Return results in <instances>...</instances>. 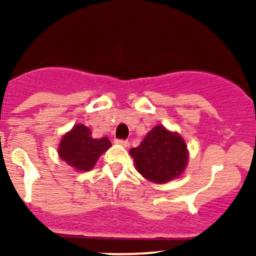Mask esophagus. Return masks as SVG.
Returning <instances> with one entry per match:
<instances>
[{
  "mask_svg": "<svg viewBox=\"0 0 256 256\" xmlns=\"http://www.w3.org/2000/svg\"><path fill=\"white\" fill-rule=\"evenodd\" d=\"M115 144H120V146H124V147H128V141L120 140V138H115Z\"/></svg>",
  "mask_w": 256,
  "mask_h": 256,
  "instance_id": "1",
  "label": "esophagus"
}]
</instances>
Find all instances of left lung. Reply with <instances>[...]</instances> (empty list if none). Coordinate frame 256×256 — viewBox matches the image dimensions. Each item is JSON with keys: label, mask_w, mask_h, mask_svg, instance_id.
<instances>
[{"label": "left lung", "mask_w": 256, "mask_h": 256, "mask_svg": "<svg viewBox=\"0 0 256 256\" xmlns=\"http://www.w3.org/2000/svg\"><path fill=\"white\" fill-rule=\"evenodd\" d=\"M136 170L154 183H167L180 177L188 164V150L177 132L157 125L142 142L130 150Z\"/></svg>", "instance_id": "8db88e82"}]
</instances>
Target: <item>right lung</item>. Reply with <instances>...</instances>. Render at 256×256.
Returning <instances> with one entry per match:
<instances>
[{"mask_svg": "<svg viewBox=\"0 0 256 256\" xmlns=\"http://www.w3.org/2000/svg\"><path fill=\"white\" fill-rule=\"evenodd\" d=\"M112 146L108 138H92V131L82 124L74 125L62 138L59 157L76 171H90L99 157Z\"/></svg>", "mask_w": 256, "mask_h": 256, "instance_id": "1", "label": "right lung"}]
</instances>
